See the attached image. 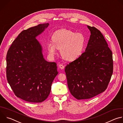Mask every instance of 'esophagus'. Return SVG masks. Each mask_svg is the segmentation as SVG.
<instances>
[{
    "label": "esophagus",
    "mask_w": 123,
    "mask_h": 123,
    "mask_svg": "<svg viewBox=\"0 0 123 123\" xmlns=\"http://www.w3.org/2000/svg\"><path fill=\"white\" fill-rule=\"evenodd\" d=\"M59 68H61V69H64V66L63 65H62V64H59Z\"/></svg>",
    "instance_id": "34e87169"
}]
</instances>
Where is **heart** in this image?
Here are the masks:
<instances>
[{
  "label": "heart",
  "instance_id": "b5f03b06",
  "mask_svg": "<svg viewBox=\"0 0 123 123\" xmlns=\"http://www.w3.org/2000/svg\"><path fill=\"white\" fill-rule=\"evenodd\" d=\"M52 42L47 44L51 55H55L57 49H60L62 57L68 61H73L79 57L84 49L86 38L81 32L65 29L56 31L51 37Z\"/></svg>",
  "mask_w": 123,
  "mask_h": 123
}]
</instances>
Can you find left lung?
Returning <instances> with one entry per match:
<instances>
[{
  "label": "left lung",
  "instance_id": "8db88e82",
  "mask_svg": "<svg viewBox=\"0 0 123 123\" xmlns=\"http://www.w3.org/2000/svg\"><path fill=\"white\" fill-rule=\"evenodd\" d=\"M87 27L91 34L85 51L65 69L70 92L78 100L105 92L113 73L112 53L103 35L96 28Z\"/></svg>",
  "mask_w": 123,
  "mask_h": 123
}]
</instances>
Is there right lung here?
Here are the masks:
<instances>
[{"label": "right lung", "mask_w": 123, "mask_h": 123, "mask_svg": "<svg viewBox=\"0 0 123 123\" xmlns=\"http://www.w3.org/2000/svg\"><path fill=\"white\" fill-rule=\"evenodd\" d=\"M49 24H39L21 31L12 42L6 56V76L16 97L26 101L41 103L49 94L58 74L57 64L43 58L36 37Z\"/></svg>", "instance_id": "right-lung-1"}]
</instances>
